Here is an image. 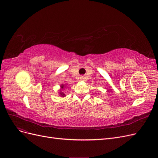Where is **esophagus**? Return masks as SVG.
Instances as JSON below:
<instances>
[{"instance_id": "1", "label": "esophagus", "mask_w": 158, "mask_h": 158, "mask_svg": "<svg viewBox=\"0 0 158 158\" xmlns=\"http://www.w3.org/2000/svg\"><path fill=\"white\" fill-rule=\"evenodd\" d=\"M80 80H84V76H80Z\"/></svg>"}]
</instances>
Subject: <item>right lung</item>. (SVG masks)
<instances>
[{
  "instance_id": "obj_1",
  "label": "right lung",
  "mask_w": 158,
  "mask_h": 158,
  "mask_svg": "<svg viewBox=\"0 0 158 158\" xmlns=\"http://www.w3.org/2000/svg\"><path fill=\"white\" fill-rule=\"evenodd\" d=\"M65 86H66V84H62L61 85H60V92H59V95H60V96H61V97H65L66 96V95H65V94L64 93V92H61V89H64V88H65Z\"/></svg>"
}]
</instances>
